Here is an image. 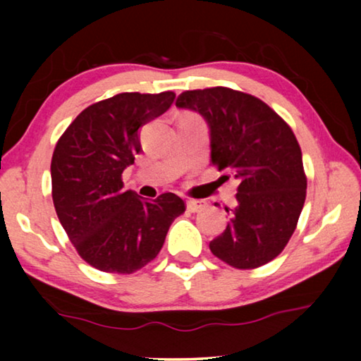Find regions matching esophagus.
<instances>
[{"label":"esophagus","mask_w":361,"mask_h":361,"mask_svg":"<svg viewBox=\"0 0 361 361\" xmlns=\"http://www.w3.org/2000/svg\"><path fill=\"white\" fill-rule=\"evenodd\" d=\"M207 207V202L205 200H187V209H189V212H200V210H204Z\"/></svg>","instance_id":"1"}]
</instances>
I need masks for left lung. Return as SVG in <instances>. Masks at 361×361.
<instances>
[{
	"instance_id": "left-lung-1",
	"label": "left lung",
	"mask_w": 361,
	"mask_h": 361,
	"mask_svg": "<svg viewBox=\"0 0 361 361\" xmlns=\"http://www.w3.org/2000/svg\"><path fill=\"white\" fill-rule=\"evenodd\" d=\"M176 106L205 118L212 164L240 180L236 207H225L230 221L210 251L236 269L273 261L298 226L307 189L290 126L263 100L226 87L182 92Z\"/></svg>"
}]
</instances>
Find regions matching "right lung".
I'll use <instances>...</instances> for the list:
<instances>
[{
    "label": "right lung",
    "instance_id": "obj_1",
    "mask_svg": "<svg viewBox=\"0 0 361 361\" xmlns=\"http://www.w3.org/2000/svg\"><path fill=\"white\" fill-rule=\"evenodd\" d=\"M174 98V92L118 93L87 106L59 137L51 162L54 207L77 253L93 268L115 274L141 269L185 212L172 192L145 202L121 180L141 152L140 128L169 110Z\"/></svg>",
    "mask_w": 361,
    "mask_h": 361
}]
</instances>
